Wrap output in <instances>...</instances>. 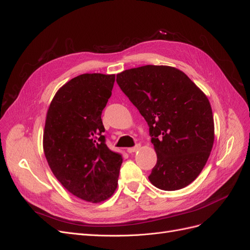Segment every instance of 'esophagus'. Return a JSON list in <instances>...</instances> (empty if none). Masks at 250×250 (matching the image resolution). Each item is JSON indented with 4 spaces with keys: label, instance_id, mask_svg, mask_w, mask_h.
<instances>
[{
    "label": "esophagus",
    "instance_id": "1",
    "mask_svg": "<svg viewBox=\"0 0 250 250\" xmlns=\"http://www.w3.org/2000/svg\"><path fill=\"white\" fill-rule=\"evenodd\" d=\"M140 148H141V145H140V144H137V145H135L134 147L128 148V149H127V152H128V153H133V152H135V151H138Z\"/></svg>",
    "mask_w": 250,
    "mask_h": 250
}]
</instances>
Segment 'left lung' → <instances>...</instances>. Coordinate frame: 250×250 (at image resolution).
<instances>
[{
    "instance_id": "8db88e82",
    "label": "left lung",
    "mask_w": 250,
    "mask_h": 250,
    "mask_svg": "<svg viewBox=\"0 0 250 250\" xmlns=\"http://www.w3.org/2000/svg\"><path fill=\"white\" fill-rule=\"evenodd\" d=\"M117 83L149 126L157 155L149 180L164 191L194 181L214 144V119L207 96L172 66L144 65L117 75Z\"/></svg>"
}]
</instances>
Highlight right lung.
I'll return each mask as SVG.
<instances>
[{
	"label": "right lung",
	"instance_id": "obj_1",
	"mask_svg": "<svg viewBox=\"0 0 250 250\" xmlns=\"http://www.w3.org/2000/svg\"><path fill=\"white\" fill-rule=\"evenodd\" d=\"M115 75L82 74L60 88L50 104L43 151L55 177L67 191L89 202L116 191L122 156L106 145L102 110Z\"/></svg>",
	"mask_w": 250,
	"mask_h": 250
}]
</instances>
